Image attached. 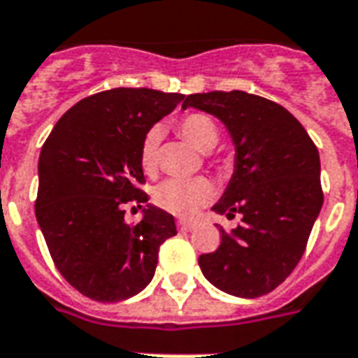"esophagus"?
Wrapping results in <instances>:
<instances>
[{
    "label": "esophagus",
    "mask_w": 358,
    "mask_h": 358,
    "mask_svg": "<svg viewBox=\"0 0 358 358\" xmlns=\"http://www.w3.org/2000/svg\"><path fill=\"white\" fill-rule=\"evenodd\" d=\"M177 227L181 228V230H185V232H190V230H194V222H190V220H179L177 222Z\"/></svg>",
    "instance_id": "1"
}]
</instances>
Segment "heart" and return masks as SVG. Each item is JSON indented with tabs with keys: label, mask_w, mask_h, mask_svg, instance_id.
I'll list each match as a JSON object with an SVG mask.
<instances>
[{
	"label": "heart",
	"mask_w": 358,
	"mask_h": 358,
	"mask_svg": "<svg viewBox=\"0 0 358 358\" xmlns=\"http://www.w3.org/2000/svg\"><path fill=\"white\" fill-rule=\"evenodd\" d=\"M179 136L198 150L215 149L219 143V126L206 113H190L177 120ZM162 134L157 126L147 130L139 147V164L147 176H155L158 169V147ZM213 182L206 177L194 179H168L155 192V203L158 208L173 213L177 217H194L201 208H206L213 200Z\"/></svg>",
	"instance_id": "heart-1"
}]
</instances>
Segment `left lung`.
Wrapping results in <instances>:
<instances>
[{
  "label": "left lung",
  "instance_id": "1",
  "mask_svg": "<svg viewBox=\"0 0 358 358\" xmlns=\"http://www.w3.org/2000/svg\"><path fill=\"white\" fill-rule=\"evenodd\" d=\"M196 107L220 118L236 145V169L213 211L241 220L220 227L217 251L200 255L208 281L240 298H259L289 278L302 259L322 208L319 150L285 107L232 90L190 94Z\"/></svg>",
  "mask_w": 358,
  "mask_h": 358
}]
</instances>
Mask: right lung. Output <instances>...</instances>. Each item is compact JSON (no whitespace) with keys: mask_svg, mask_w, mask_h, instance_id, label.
Returning a JSON list of instances; mask_svg holds the SVG:
<instances>
[{"mask_svg":"<svg viewBox=\"0 0 358 358\" xmlns=\"http://www.w3.org/2000/svg\"><path fill=\"white\" fill-rule=\"evenodd\" d=\"M182 94L113 88L75 103L56 122L39 155L36 217L64 279L96 302H120L150 283L176 220L149 206L136 224L126 203L149 196L139 147L150 126L182 101Z\"/></svg>","mask_w":358,"mask_h":358,"instance_id":"1","label":"right lung"}]
</instances>
